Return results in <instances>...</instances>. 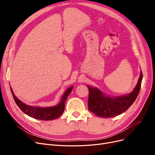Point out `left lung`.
Returning a JSON list of instances; mask_svg holds the SVG:
<instances>
[{
	"instance_id": "left-lung-1",
	"label": "left lung",
	"mask_w": 155,
	"mask_h": 155,
	"mask_svg": "<svg viewBox=\"0 0 155 155\" xmlns=\"http://www.w3.org/2000/svg\"><path fill=\"white\" fill-rule=\"evenodd\" d=\"M142 78L141 71L133 91L128 95L117 97L105 96L97 88L87 86L89 91L88 110L101 117H113L121 114L131 107L136 99L141 88Z\"/></svg>"
}]
</instances>
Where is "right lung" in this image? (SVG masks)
Segmentation results:
<instances>
[{
  "mask_svg": "<svg viewBox=\"0 0 155 155\" xmlns=\"http://www.w3.org/2000/svg\"><path fill=\"white\" fill-rule=\"evenodd\" d=\"M73 87L69 88L68 90L65 92L62 97V99L58 105L51 107H39L28 105L19 100L14 95L12 88L11 91L13 96L14 100L20 109L27 114L28 116L39 120H54L58 118L64 111V104L67 101V99L71 90Z\"/></svg>",
  "mask_w": 155,
  "mask_h": 155,
  "instance_id": "add662e5",
  "label": "right lung"
}]
</instances>
